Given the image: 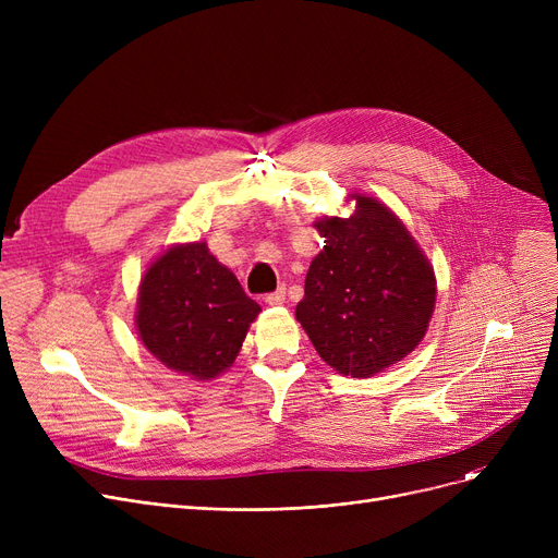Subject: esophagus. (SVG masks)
Here are the masks:
<instances>
[{"instance_id":"esophagus-1","label":"esophagus","mask_w":558,"mask_h":558,"mask_svg":"<svg viewBox=\"0 0 558 558\" xmlns=\"http://www.w3.org/2000/svg\"><path fill=\"white\" fill-rule=\"evenodd\" d=\"M284 296H287V291H284V287H280V289L271 291V294L264 296V303H267V305H282Z\"/></svg>"}]
</instances>
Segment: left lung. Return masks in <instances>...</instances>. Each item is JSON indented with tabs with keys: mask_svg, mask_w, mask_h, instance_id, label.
<instances>
[{
	"mask_svg": "<svg viewBox=\"0 0 558 558\" xmlns=\"http://www.w3.org/2000/svg\"><path fill=\"white\" fill-rule=\"evenodd\" d=\"M355 198L350 219L314 223L326 246L310 264L296 318L324 362L343 375L371 377L412 353L425 337L436 280L387 205Z\"/></svg>",
	"mask_w": 558,
	"mask_h": 558,
	"instance_id": "left-lung-1",
	"label": "left lung"
}]
</instances>
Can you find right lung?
Instances as JSON below:
<instances>
[{"instance_id": "obj_1", "label": "right lung", "mask_w": 558, "mask_h": 558, "mask_svg": "<svg viewBox=\"0 0 558 558\" xmlns=\"http://www.w3.org/2000/svg\"><path fill=\"white\" fill-rule=\"evenodd\" d=\"M259 305L203 242L160 255L140 284L142 343L169 368L210 379L238 357Z\"/></svg>"}]
</instances>
